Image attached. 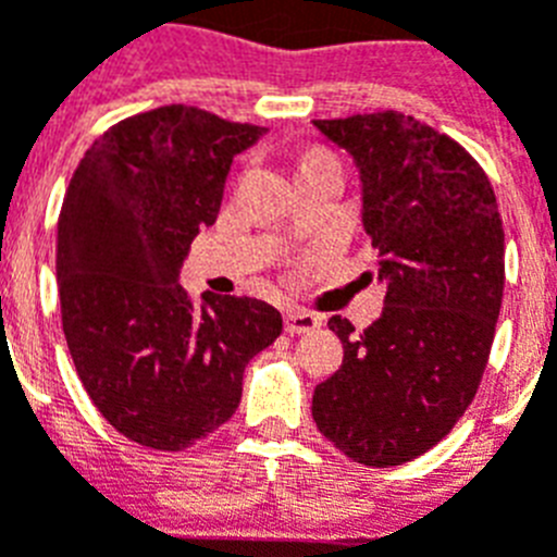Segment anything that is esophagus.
Returning <instances> with one entry per match:
<instances>
[{
	"mask_svg": "<svg viewBox=\"0 0 557 557\" xmlns=\"http://www.w3.org/2000/svg\"><path fill=\"white\" fill-rule=\"evenodd\" d=\"M318 326H321V318H314L312 312H304V309H289L284 318V329L289 334H309Z\"/></svg>",
	"mask_w": 557,
	"mask_h": 557,
	"instance_id": "34e87169",
	"label": "esophagus"
}]
</instances>
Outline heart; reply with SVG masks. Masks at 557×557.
I'll return each mask as SVG.
<instances>
[{
    "label": "heart",
    "instance_id": "obj_1",
    "mask_svg": "<svg viewBox=\"0 0 557 557\" xmlns=\"http://www.w3.org/2000/svg\"><path fill=\"white\" fill-rule=\"evenodd\" d=\"M323 159H332V156H329V152H323V150H314V152H309L307 161H304V166L314 164V161H323Z\"/></svg>",
    "mask_w": 557,
    "mask_h": 557
}]
</instances>
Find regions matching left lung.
<instances>
[{
    "label": "left lung",
    "mask_w": 557,
    "mask_h": 557,
    "mask_svg": "<svg viewBox=\"0 0 557 557\" xmlns=\"http://www.w3.org/2000/svg\"><path fill=\"white\" fill-rule=\"evenodd\" d=\"M362 178V225L387 284L382 318L334 314L343 366L312 418L354 462L387 469L444 441L474 401L505 289V231L488 175L451 136L401 111L314 120Z\"/></svg>",
    "instance_id": "1"
}]
</instances>
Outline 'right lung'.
I'll return each instance as SVG.
<instances>
[{
  "instance_id": "1",
  "label": "right lung",
  "mask_w": 557,
  "mask_h": 557,
  "mask_svg": "<svg viewBox=\"0 0 557 557\" xmlns=\"http://www.w3.org/2000/svg\"><path fill=\"white\" fill-rule=\"evenodd\" d=\"M264 127L195 106H161L88 147L58 218V295L77 376L108 424L141 446L184 451L223 426L250 359L282 314L248 295L178 284L200 228L214 225L236 152Z\"/></svg>"
}]
</instances>
